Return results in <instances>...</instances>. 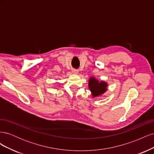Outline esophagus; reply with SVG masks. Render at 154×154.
Returning a JSON list of instances; mask_svg holds the SVG:
<instances>
[{
  "label": "esophagus",
  "mask_w": 154,
  "mask_h": 154,
  "mask_svg": "<svg viewBox=\"0 0 154 154\" xmlns=\"http://www.w3.org/2000/svg\"><path fill=\"white\" fill-rule=\"evenodd\" d=\"M72 73L73 74H78V71L77 69H72Z\"/></svg>",
  "instance_id": "34e87169"
}]
</instances>
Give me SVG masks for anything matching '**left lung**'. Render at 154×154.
I'll return each instance as SVG.
<instances>
[{"instance_id": "1", "label": "left lung", "mask_w": 154, "mask_h": 154, "mask_svg": "<svg viewBox=\"0 0 154 154\" xmlns=\"http://www.w3.org/2000/svg\"><path fill=\"white\" fill-rule=\"evenodd\" d=\"M107 83L105 82H98L94 77H91L88 81V87L92 92L93 97L99 96L107 90Z\"/></svg>"}]
</instances>
